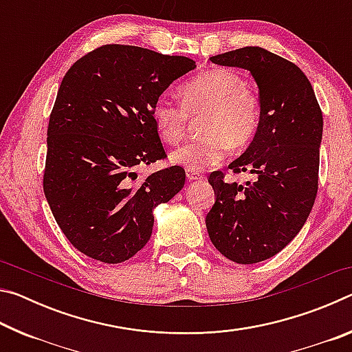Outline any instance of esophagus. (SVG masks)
I'll return each instance as SVG.
<instances>
[{"label": "esophagus", "instance_id": "obj_1", "mask_svg": "<svg viewBox=\"0 0 352 352\" xmlns=\"http://www.w3.org/2000/svg\"><path fill=\"white\" fill-rule=\"evenodd\" d=\"M186 177L189 182H201L205 178L199 170H192V169H186Z\"/></svg>", "mask_w": 352, "mask_h": 352}]
</instances>
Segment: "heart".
Listing matches in <instances>:
<instances>
[{
	"mask_svg": "<svg viewBox=\"0 0 352 352\" xmlns=\"http://www.w3.org/2000/svg\"><path fill=\"white\" fill-rule=\"evenodd\" d=\"M182 104L160 96L152 105V119L166 144L180 142L190 118H200L204 133L170 153V162L201 170L222 162L228 147H245L256 135L261 119L258 93L231 69H210L183 83Z\"/></svg>",
	"mask_w": 352,
	"mask_h": 352,
	"instance_id": "b5f03b06",
	"label": "heart"
}]
</instances>
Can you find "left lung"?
<instances>
[{
    "instance_id": "left-lung-1",
    "label": "left lung",
    "mask_w": 352,
    "mask_h": 352,
    "mask_svg": "<svg viewBox=\"0 0 352 352\" xmlns=\"http://www.w3.org/2000/svg\"><path fill=\"white\" fill-rule=\"evenodd\" d=\"M210 60L252 73L261 100L252 144L228 168L254 174L253 182H226L222 170L208 182L216 204L206 214L210 239L237 264L275 256L300 233L318 190L323 115L306 74L259 46L223 52Z\"/></svg>"
}]
</instances>
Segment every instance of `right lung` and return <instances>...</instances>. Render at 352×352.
Wrapping results in <instances>:
<instances>
[{
    "label": "right lung",
    "mask_w": 352,
    "mask_h": 352,
    "mask_svg": "<svg viewBox=\"0 0 352 352\" xmlns=\"http://www.w3.org/2000/svg\"><path fill=\"white\" fill-rule=\"evenodd\" d=\"M194 68L188 57L104 45L65 74L47 126L43 190L63 234L88 258H132L151 239L155 208L184 186L180 166L135 180L138 166L166 158L153 102Z\"/></svg>",
    "instance_id": "add662e5"
}]
</instances>
